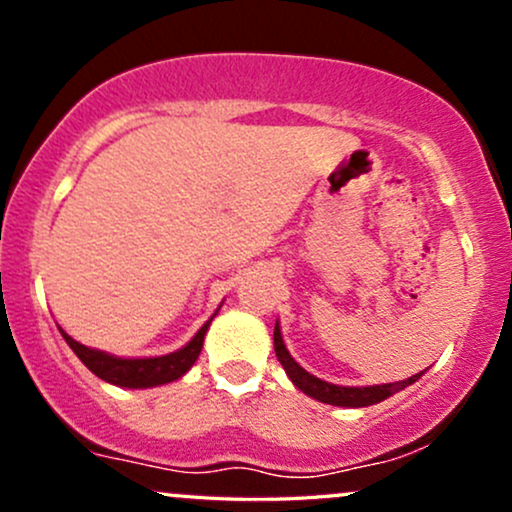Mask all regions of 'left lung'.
<instances>
[{
  "label": "left lung",
  "instance_id": "8db88e82",
  "mask_svg": "<svg viewBox=\"0 0 512 512\" xmlns=\"http://www.w3.org/2000/svg\"><path fill=\"white\" fill-rule=\"evenodd\" d=\"M274 351H276V358H279V363L284 366L286 375H289V380L298 387V390L305 392L308 397L317 399V402L332 404V407H351V409L370 407V404L383 402V399L392 397L395 392L404 390V387H409L411 383H416V380L424 375V370H421V373L411 375V378H407V380H399V383L366 385V387H346V385L327 383V380L315 378V375H310L308 370L293 361V356L289 354V349H286V344H284V337H281L279 320H276V325H274Z\"/></svg>",
  "mask_w": 512,
  "mask_h": 512
}]
</instances>
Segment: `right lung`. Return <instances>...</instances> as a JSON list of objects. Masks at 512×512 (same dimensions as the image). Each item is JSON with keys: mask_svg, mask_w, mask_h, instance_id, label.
Masks as SVG:
<instances>
[{"mask_svg": "<svg viewBox=\"0 0 512 512\" xmlns=\"http://www.w3.org/2000/svg\"><path fill=\"white\" fill-rule=\"evenodd\" d=\"M219 308H216V313H219ZM216 313L211 315L202 327H199V332L190 339V342L182 346V349L170 351V354H163V356H146V358H125V356L108 354V351H101V349H91V346L76 342L74 337H69L60 325L57 327H60L64 342L69 344V349L81 358V363H84L93 375H98V378L105 380V383L117 385V387L146 390V387L173 383V380L182 378L187 370L195 366L199 354H202L204 334H207Z\"/></svg>", "mask_w": 512, "mask_h": 512, "instance_id": "1", "label": "right lung"}]
</instances>
